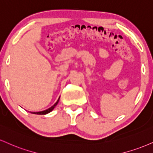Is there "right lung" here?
Returning <instances> with one entry per match:
<instances>
[{"label":"right lung","instance_id":"1","mask_svg":"<svg viewBox=\"0 0 153 153\" xmlns=\"http://www.w3.org/2000/svg\"><path fill=\"white\" fill-rule=\"evenodd\" d=\"M59 99H60V97H59L58 100H57V102H56V103L53 105V106H51V108H49L48 109H47V110H43V111H40V112H32V113H33V114H37V115H45V114L49 113L50 112H51L53 109H54L55 107H56V106L57 105V104L58 103Z\"/></svg>","mask_w":153,"mask_h":153}]
</instances>
